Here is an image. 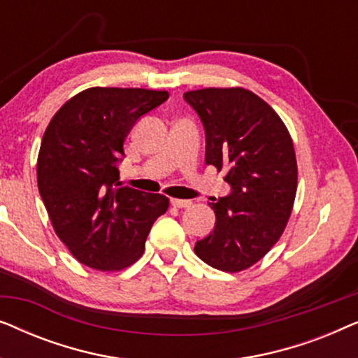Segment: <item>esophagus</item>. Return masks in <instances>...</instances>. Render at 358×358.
I'll return each instance as SVG.
<instances>
[{"label": "esophagus", "mask_w": 358, "mask_h": 358, "mask_svg": "<svg viewBox=\"0 0 358 358\" xmlns=\"http://www.w3.org/2000/svg\"><path fill=\"white\" fill-rule=\"evenodd\" d=\"M171 203H173L174 207H178V208H187V207H190V205H192L190 200H185V199H171Z\"/></svg>", "instance_id": "esophagus-1"}]
</instances>
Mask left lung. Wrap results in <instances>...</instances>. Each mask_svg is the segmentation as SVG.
I'll use <instances>...</instances> for the list:
<instances>
[{
  "label": "left lung",
  "instance_id": "8db88e82",
  "mask_svg": "<svg viewBox=\"0 0 358 358\" xmlns=\"http://www.w3.org/2000/svg\"><path fill=\"white\" fill-rule=\"evenodd\" d=\"M205 129V163L224 171L231 194L208 203L213 231L195 243L205 264L223 272L254 266L280 239L296 195L292 136L277 112L244 87L187 91Z\"/></svg>",
  "mask_w": 358,
  "mask_h": 358
}]
</instances>
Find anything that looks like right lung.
<instances>
[{
	"mask_svg": "<svg viewBox=\"0 0 358 358\" xmlns=\"http://www.w3.org/2000/svg\"><path fill=\"white\" fill-rule=\"evenodd\" d=\"M168 91L90 87L63 104L43 134L37 185L52 227L73 256L102 272L138 261L169 199L122 187L124 141Z\"/></svg>",
	"mask_w": 358,
	"mask_h": 358,
	"instance_id": "add662e5",
	"label": "right lung"
}]
</instances>
